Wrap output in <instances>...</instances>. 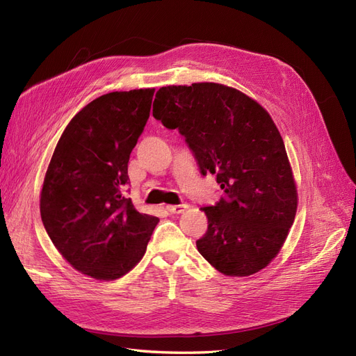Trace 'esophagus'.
I'll use <instances>...</instances> for the list:
<instances>
[{"instance_id": "1", "label": "esophagus", "mask_w": 356, "mask_h": 356, "mask_svg": "<svg viewBox=\"0 0 356 356\" xmlns=\"http://www.w3.org/2000/svg\"><path fill=\"white\" fill-rule=\"evenodd\" d=\"M166 209H168L170 213H181V212H184V211L187 209V203L169 204V207H166Z\"/></svg>"}]
</instances>
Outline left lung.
<instances>
[{"label": "left lung", "mask_w": 356, "mask_h": 356, "mask_svg": "<svg viewBox=\"0 0 356 356\" xmlns=\"http://www.w3.org/2000/svg\"><path fill=\"white\" fill-rule=\"evenodd\" d=\"M153 115L178 129L200 174L217 175L222 197L202 208L208 230L197 251L218 272L250 276L284 245L297 211V190L282 136L250 96L218 83L160 88Z\"/></svg>", "instance_id": "1"}]
</instances>
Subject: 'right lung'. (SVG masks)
<instances>
[{"instance_id":"obj_1","label":"right lung","mask_w":356,"mask_h":356,"mask_svg":"<svg viewBox=\"0 0 356 356\" xmlns=\"http://www.w3.org/2000/svg\"><path fill=\"white\" fill-rule=\"evenodd\" d=\"M154 89L111 92L74 115L51 156L40 212L56 250L99 281L122 277L144 257L157 217L124 196L127 163Z\"/></svg>"}]
</instances>
